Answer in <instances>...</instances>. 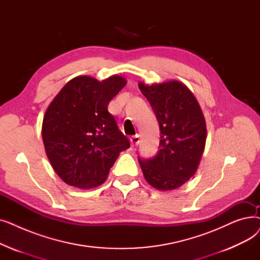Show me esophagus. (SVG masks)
I'll return each mask as SVG.
<instances>
[{
    "instance_id": "1",
    "label": "esophagus",
    "mask_w": 260,
    "mask_h": 260,
    "mask_svg": "<svg viewBox=\"0 0 260 260\" xmlns=\"http://www.w3.org/2000/svg\"><path fill=\"white\" fill-rule=\"evenodd\" d=\"M131 142H132L133 146L139 144V142H140V135L136 134L135 136H132V137H131Z\"/></svg>"
}]
</instances>
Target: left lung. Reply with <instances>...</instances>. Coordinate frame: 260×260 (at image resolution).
<instances>
[{
	"mask_svg": "<svg viewBox=\"0 0 260 260\" xmlns=\"http://www.w3.org/2000/svg\"><path fill=\"white\" fill-rule=\"evenodd\" d=\"M139 88L159 123L156 156L138 157L146 181L160 190L178 188L196 173L207 139L206 120L194 94L178 81Z\"/></svg>",
	"mask_w": 260,
	"mask_h": 260,
	"instance_id": "1",
	"label": "left lung"
}]
</instances>
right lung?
<instances>
[{
  "instance_id": "right-lung-1",
  "label": "right lung",
  "mask_w": 260,
  "mask_h": 260,
  "mask_svg": "<svg viewBox=\"0 0 260 260\" xmlns=\"http://www.w3.org/2000/svg\"><path fill=\"white\" fill-rule=\"evenodd\" d=\"M126 81L74 78L48 106L42 137L52 169L67 184L91 188L102 184L119 153L129 147L107 105Z\"/></svg>"
}]
</instances>
